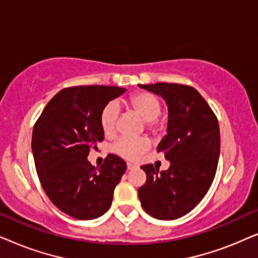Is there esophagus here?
I'll return each mask as SVG.
<instances>
[{"instance_id": "1", "label": "esophagus", "mask_w": 258, "mask_h": 258, "mask_svg": "<svg viewBox=\"0 0 258 258\" xmlns=\"http://www.w3.org/2000/svg\"><path fill=\"white\" fill-rule=\"evenodd\" d=\"M136 168H137V165H134L132 163L126 164V169H128V170H134V169H136Z\"/></svg>"}]
</instances>
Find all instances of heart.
Listing matches in <instances>:
<instances>
[{"instance_id":"1","label":"heart","mask_w":258,"mask_h":258,"mask_svg":"<svg viewBox=\"0 0 258 258\" xmlns=\"http://www.w3.org/2000/svg\"><path fill=\"white\" fill-rule=\"evenodd\" d=\"M126 105L146 119V125L149 132L157 134L164 128V119L160 116L162 102L156 95L148 91H137L129 97ZM117 117L118 109L114 103H109L102 109L100 123L105 136L111 137L116 134ZM148 148H149V141L147 139L122 137L114 144L112 151L124 160L136 161L142 156Z\"/></svg>"}]
</instances>
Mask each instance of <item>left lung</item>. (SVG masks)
Returning a JSON list of instances; mask_svg holds the SVG:
<instances>
[{
    "mask_svg": "<svg viewBox=\"0 0 258 258\" xmlns=\"http://www.w3.org/2000/svg\"><path fill=\"white\" fill-rule=\"evenodd\" d=\"M168 104V134L157 147L168 170L142 165L147 181L139 188L141 206L158 220H176L191 211L209 190L220 157L216 115L195 88L178 83L141 84Z\"/></svg>",
    "mask_w": 258,
    "mask_h": 258,
    "instance_id": "8db88e82",
    "label": "left lung"
}]
</instances>
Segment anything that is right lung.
I'll use <instances>...</instances> for the list:
<instances>
[{
    "label": "right lung",
    "mask_w": 258,
    "mask_h": 258,
    "mask_svg": "<svg viewBox=\"0 0 258 258\" xmlns=\"http://www.w3.org/2000/svg\"><path fill=\"white\" fill-rule=\"evenodd\" d=\"M125 91L109 86L64 88L49 101L33 129L31 150L42 188L52 204L77 220L107 213L125 162L109 154L100 168L87 160L104 140L102 109Z\"/></svg>",
    "instance_id": "right-lung-1"
}]
</instances>
